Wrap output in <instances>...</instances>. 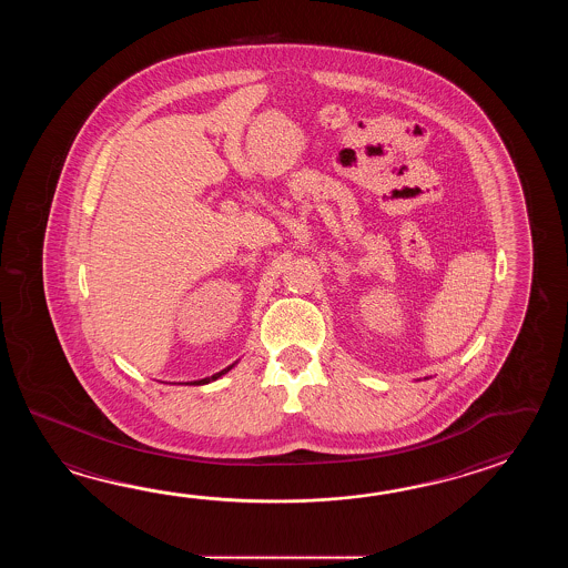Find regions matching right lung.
Masks as SVG:
<instances>
[{
	"label": "right lung",
	"mask_w": 568,
	"mask_h": 568,
	"mask_svg": "<svg viewBox=\"0 0 568 568\" xmlns=\"http://www.w3.org/2000/svg\"><path fill=\"white\" fill-rule=\"evenodd\" d=\"M235 363H233V365H235ZM233 365H230V367H225V369H221L219 374L211 375V377H205V379H196V382H191V386H205V384H209V382H215V379H217V377H221V375L227 374V372H230Z\"/></svg>",
	"instance_id": "obj_1"
}]
</instances>
